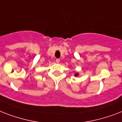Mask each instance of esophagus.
I'll use <instances>...</instances> for the list:
<instances>
[{
	"label": "esophagus",
	"instance_id": "esophagus-1",
	"mask_svg": "<svg viewBox=\"0 0 122 122\" xmlns=\"http://www.w3.org/2000/svg\"><path fill=\"white\" fill-rule=\"evenodd\" d=\"M59 61H60V59H56V63H59Z\"/></svg>",
	"mask_w": 122,
	"mask_h": 122
}]
</instances>
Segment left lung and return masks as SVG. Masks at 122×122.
Returning <instances> with one entry per match:
<instances>
[{"mask_svg":"<svg viewBox=\"0 0 122 122\" xmlns=\"http://www.w3.org/2000/svg\"><path fill=\"white\" fill-rule=\"evenodd\" d=\"M75 75L76 76H77L78 75V73H75Z\"/></svg>","mask_w":122,"mask_h":122,"instance_id":"1","label":"left lung"}]
</instances>
